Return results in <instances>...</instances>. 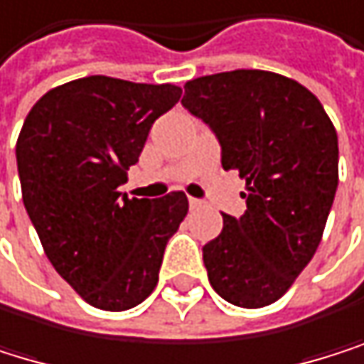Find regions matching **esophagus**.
I'll return each mask as SVG.
<instances>
[{"mask_svg":"<svg viewBox=\"0 0 364 364\" xmlns=\"http://www.w3.org/2000/svg\"><path fill=\"white\" fill-rule=\"evenodd\" d=\"M188 206H191V208H202V206H204V202H202V199L191 197V199H188Z\"/></svg>","mask_w":364,"mask_h":364,"instance_id":"esophagus-1","label":"esophagus"}]
</instances>
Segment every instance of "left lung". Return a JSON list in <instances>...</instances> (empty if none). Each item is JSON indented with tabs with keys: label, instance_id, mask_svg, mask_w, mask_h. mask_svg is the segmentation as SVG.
<instances>
[{
	"label": "left lung",
	"instance_id": "8db88e82",
	"mask_svg": "<svg viewBox=\"0 0 364 364\" xmlns=\"http://www.w3.org/2000/svg\"><path fill=\"white\" fill-rule=\"evenodd\" d=\"M182 106L217 136L223 169L245 180L247 210L223 215L202 250L208 280L234 306L274 304L321 243L338 186L334 125L306 86L258 69L191 80Z\"/></svg>",
	"mask_w": 364,
	"mask_h": 364
}]
</instances>
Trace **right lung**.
Listing matches in <instances>:
<instances>
[{"instance_id":"1","label":"right lung","mask_w":364,"mask_h":364,"mask_svg":"<svg viewBox=\"0 0 364 364\" xmlns=\"http://www.w3.org/2000/svg\"><path fill=\"white\" fill-rule=\"evenodd\" d=\"M180 95L173 84L90 75L51 88L23 121L16 169L30 221L53 269L102 311H128L156 289L188 213L182 191L119 193L154 121Z\"/></svg>"}]
</instances>
